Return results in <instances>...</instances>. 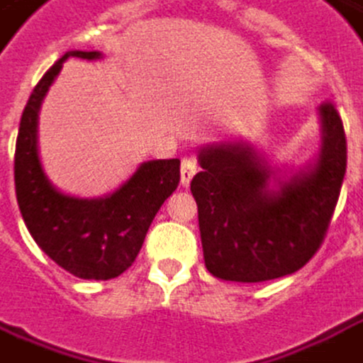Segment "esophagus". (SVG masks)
Masks as SVG:
<instances>
[{
    "label": "esophagus",
    "instance_id": "esophagus-1",
    "mask_svg": "<svg viewBox=\"0 0 363 363\" xmlns=\"http://www.w3.org/2000/svg\"><path fill=\"white\" fill-rule=\"evenodd\" d=\"M198 162H196V157H191V155H187L182 160V169H179V174H182V186L187 187L189 186V182H191V177L198 174Z\"/></svg>",
    "mask_w": 363,
    "mask_h": 363
}]
</instances>
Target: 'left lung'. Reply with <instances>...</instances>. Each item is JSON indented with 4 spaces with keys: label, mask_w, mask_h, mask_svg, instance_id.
Wrapping results in <instances>:
<instances>
[{
    "label": "left lung",
    "mask_w": 363,
    "mask_h": 363,
    "mask_svg": "<svg viewBox=\"0 0 363 363\" xmlns=\"http://www.w3.org/2000/svg\"><path fill=\"white\" fill-rule=\"evenodd\" d=\"M318 113V162L278 179V189H269L276 172L252 145L228 142L199 150L201 172L191 179V194L211 276L245 284L284 278L320 250L346 176L347 147L334 104H322Z\"/></svg>",
    "instance_id": "obj_1"
}]
</instances>
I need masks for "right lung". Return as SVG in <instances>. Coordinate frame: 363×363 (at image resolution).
I'll return each instance as SVG.
<instances>
[{
    "label": "right lung",
    "mask_w": 363,
    "mask_h": 363,
    "mask_svg": "<svg viewBox=\"0 0 363 363\" xmlns=\"http://www.w3.org/2000/svg\"><path fill=\"white\" fill-rule=\"evenodd\" d=\"M67 57L99 60V51H67L35 85L16 142V196L31 238L51 259L82 279L118 278L135 262L162 203L179 184V160H152L106 198L65 196L51 186L38 153V113Z\"/></svg>",
    "instance_id": "1"
}]
</instances>
